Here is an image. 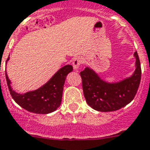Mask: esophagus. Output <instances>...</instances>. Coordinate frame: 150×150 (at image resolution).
Instances as JSON below:
<instances>
[{
  "mask_svg": "<svg viewBox=\"0 0 150 150\" xmlns=\"http://www.w3.org/2000/svg\"><path fill=\"white\" fill-rule=\"evenodd\" d=\"M81 62H82V60L81 57H76L73 60V67H74V70L78 69V68L81 64Z\"/></svg>",
  "mask_w": 150,
  "mask_h": 150,
  "instance_id": "obj_1",
  "label": "esophagus"
}]
</instances>
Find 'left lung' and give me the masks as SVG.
<instances>
[{"mask_svg":"<svg viewBox=\"0 0 150 150\" xmlns=\"http://www.w3.org/2000/svg\"><path fill=\"white\" fill-rule=\"evenodd\" d=\"M135 70L129 77L108 82L93 69L86 67L80 74L82 79V88L86 102L93 110L100 112L116 111L130 103L139 87L142 69L137 51L134 52Z\"/></svg>","mask_w":150,"mask_h":150,"instance_id":"obj_1","label":"left lung"}]
</instances>
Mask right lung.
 <instances>
[{"mask_svg":"<svg viewBox=\"0 0 150 150\" xmlns=\"http://www.w3.org/2000/svg\"><path fill=\"white\" fill-rule=\"evenodd\" d=\"M9 60V57L7 61ZM73 71L70 64L61 68L45 85L36 90L18 93L13 90L7 73L5 74L7 85L13 100L27 111L40 114H48L55 111L62 103V93L66 76Z\"/></svg>","mask_w":150,"mask_h":150,"instance_id":"add662e5","label":"right lung"}]
</instances>
